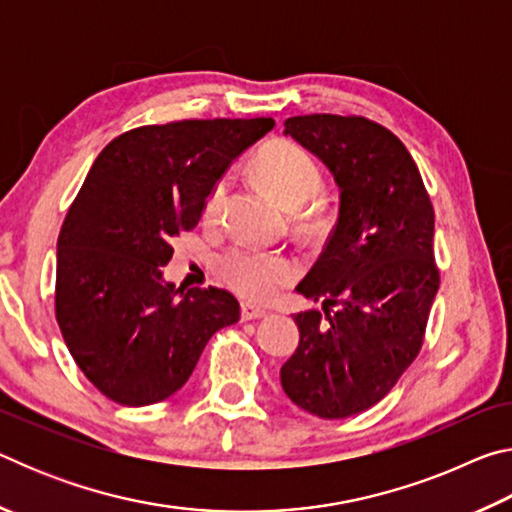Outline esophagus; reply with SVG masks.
I'll return each mask as SVG.
<instances>
[{
    "label": "esophagus",
    "mask_w": 512,
    "mask_h": 512,
    "mask_svg": "<svg viewBox=\"0 0 512 512\" xmlns=\"http://www.w3.org/2000/svg\"><path fill=\"white\" fill-rule=\"evenodd\" d=\"M264 316H266V309H262V307L250 305V302H244V305H241V320H257Z\"/></svg>",
    "instance_id": "34e87169"
}]
</instances>
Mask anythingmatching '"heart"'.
Returning a JSON list of instances; mask_svg holds the SVG:
<instances>
[{
  "instance_id": "obj_1",
  "label": "heart",
  "mask_w": 512,
  "mask_h": 512,
  "mask_svg": "<svg viewBox=\"0 0 512 512\" xmlns=\"http://www.w3.org/2000/svg\"><path fill=\"white\" fill-rule=\"evenodd\" d=\"M257 171L277 196V201L291 210L311 201L323 187V171L314 155L289 140L266 144L257 155ZM225 192H228V178H221L205 198V219H214L221 212ZM221 273L230 287L244 298L271 300L282 291L284 284L293 280L296 266L282 255L259 253L255 248L239 246L223 255Z\"/></svg>"
}]
</instances>
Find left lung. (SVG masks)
Returning <instances> with one entry per match:
<instances>
[{
    "instance_id": "8db88e82",
    "label": "left lung",
    "mask_w": 512,
    "mask_h": 512,
    "mask_svg": "<svg viewBox=\"0 0 512 512\" xmlns=\"http://www.w3.org/2000/svg\"><path fill=\"white\" fill-rule=\"evenodd\" d=\"M284 135L339 185V219L296 291L300 343L280 370L293 404L325 420L375 406L418 357L438 293L433 207L411 153L363 117L302 115Z\"/></svg>"
}]
</instances>
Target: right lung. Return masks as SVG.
I'll return each instance as SVG.
<instances>
[{"mask_svg": "<svg viewBox=\"0 0 512 512\" xmlns=\"http://www.w3.org/2000/svg\"><path fill=\"white\" fill-rule=\"evenodd\" d=\"M273 126L271 117L140 126L94 160L58 235L56 320L76 366L112 402L167 400L212 334L239 320L232 293L176 289L162 266L232 160Z\"/></svg>", "mask_w": 512, "mask_h": 512, "instance_id": "1", "label": "right lung"}]
</instances>
